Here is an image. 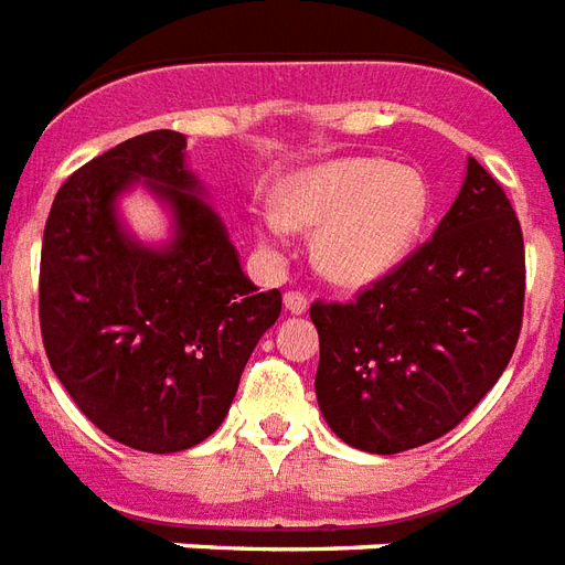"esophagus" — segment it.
<instances>
[{
  "instance_id": "34e87169",
  "label": "esophagus",
  "mask_w": 565,
  "mask_h": 565,
  "mask_svg": "<svg viewBox=\"0 0 565 565\" xmlns=\"http://www.w3.org/2000/svg\"><path fill=\"white\" fill-rule=\"evenodd\" d=\"M284 310L299 317V313H305V310H308V296H305V292H299V290L284 292Z\"/></svg>"
}]
</instances>
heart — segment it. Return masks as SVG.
<instances>
[{
  "label": "heart",
  "mask_w": 565,
  "mask_h": 565,
  "mask_svg": "<svg viewBox=\"0 0 565 565\" xmlns=\"http://www.w3.org/2000/svg\"><path fill=\"white\" fill-rule=\"evenodd\" d=\"M428 207V181L419 170L381 158H340L287 175L275 211L260 213L255 231L269 252H281L287 228L317 231L319 273L343 287H363L411 255Z\"/></svg>",
  "instance_id": "heart-1"
}]
</instances>
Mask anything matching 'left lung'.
Segmentation results:
<instances>
[{"label":"left lung","mask_w":565,"mask_h":565,"mask_svg":"<svg viewBox=\"0 0 565 565\" xmlns=\"http://www.w3.org/2000/svg\"><path fill=\"white\" fill-rule=\"evenodd\" d=\"M525 243L499 181L469 158L434 237L352 305L313 301L328 428L398 455L460 425L508 370L522 328Z\"/></svg>","instance_id":"8db88e82"}]
</instances>
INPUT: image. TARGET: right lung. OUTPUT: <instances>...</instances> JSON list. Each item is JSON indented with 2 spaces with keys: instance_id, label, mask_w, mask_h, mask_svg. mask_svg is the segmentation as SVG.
I'll return each instance as SVG.
<instances>
[{
  "instance_id": "right-lung-1",
  "label": "right lung",
  "mask_w": 565,
  "mask_h": 565,
  "mask_svg": "<svg viewBox=\"0 0 565 565\" xmlns=\"http://www.w3.org/2000/svg\"><path fill=\"white\" fill-rule=\"evenodd\" d=\"M140 186L171 216L143 244L118 199ZM281 292H257L188 137L149 131L114 146L57 190L40 255V331L78 411L122 446L172 455L220 428Z\"/></svg>"
}]
</instances>
